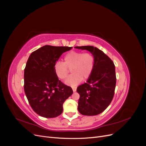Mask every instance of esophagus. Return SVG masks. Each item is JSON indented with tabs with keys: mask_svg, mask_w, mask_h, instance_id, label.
Masks as SVG:
<instances>
[{
	"mask_svg": "<svg viewBox=\"0 0 146 146\" xmlns=\"http://www.w3.org/2000/svg\"><path fill=\"white\" fill-rule=\"evenodd\" d=\"M72 90H73V92H76V90H77V88L73 86V87H72Z\"/></svg>",
	"mask_w": 146,
	"mask_h": 146,
	"instance_id": "obj_1",
	"label": "esophagus"
}]
</instances>
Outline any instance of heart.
Masks as SVG:
<instances>
[{"instance_id": "1", "label": "heart", "mask_w": 146, "mask_h": 146, "mask_svg": "<svg viewBox=\"0 0 146 146\" xmlns=\"http://www.w3.org/2000/svg\"><path fill=\"white\" fill-rule=\"evenodd\" d=\"M95 64L94 55L90 53L70 51L66 54L63 63L56 61L54 66L55 74L61 80H65L68 76V69L72 74L66 80V85L75 86L91 75Z\"/></svg>"}]
</instances>
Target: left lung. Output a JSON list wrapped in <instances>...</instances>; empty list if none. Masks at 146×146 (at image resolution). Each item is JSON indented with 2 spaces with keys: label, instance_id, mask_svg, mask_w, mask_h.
Segmentation results:
<instances>
[{
  "label": "left lung",
  "instance_id": "left-lung-1",
  "mask_svg": "<svg viewBox=\"0 0 146 146\" xmlns=\"http://www.w3.org/2000/svg\"><path fill=\"white\" fill-rule=\"evenodd\" d=\"M75 48L88 50L95 58L94 68L90 77L77 89L80 94L78 110L83 115H98L108 107L113 100L116 83L115 66L98 48L91 46Z\"/></svg>",
  "mask_w": 146,
  "mask_h": 146
}]
</instances>
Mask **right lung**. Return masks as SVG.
Returning <instances> with one entry per match:
<instances>
[{
	"instance_id": "obj_1",
	"label": "right lung",
	"mask_w": 146,
	"mask_h": 146,
	"mask_svg": "<svg viewBox=\"0 0 146 146\" xmlns=\"http://www.w3.org/2000/svg\"><path fill=\"white\" fill-rule=\"evenodd\" d=\"M72 47L46 45L33 52L24 69V91L33 111L52 118L63 112L64 101L73 93L55 74L54 66L64 52Z\"/></svg>"
}]
</instances>
